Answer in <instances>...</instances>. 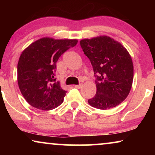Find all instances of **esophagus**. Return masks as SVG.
I'll list each match as a JSON object with an SVG mask.
<instances>
[{"label":"esophagus","instance_id":"esophagus-1","mask_svg":"<svg viewBox=\"0 0 155 155\" xmlns=\"http://www.w3.org/2000/svg\"><path fill=\"white\" fill-rule=\"evenodd\" d=\"M82 84H76V85H75V87L77 88V89H80L82 87Z\"/></svg>","mask_w":155,"mask_h":155}]
</instances>
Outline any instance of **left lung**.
<instances>
[{
  "instance_id": "obj_1",
  "label": "left lung",
  "mask_w": 155,
  "mask_h": 155,
  "mask_svg": "<svg viewBox=\"0 0 155 155\" xmlns=\"http://www.w3.org/2000/svg\"><path fill=\"white\" fill-rule=\"evenodd\" d=\"M96 75L97 93L88 100L92 107L109 109L123 102L133 80V63L130 54L120 42L108 36L80 41Z\"/></svg>"
}]
</instances>
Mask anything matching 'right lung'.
<instances>
[{
    "label": "right lung",
    "mask_w": 155,
    "mask_h": 155,
    "mask_svg": "<svg viewBox=\"0 0 155 155\" xmlns=\"http://www.w3.org/2000/svg\"><path fill=\"white\" fill-rule=\"evenodd\" d=\"M78 39L43 37L29 45L18 63V83L22 96L36 109L48 111L61 104L66 91L54 79L59 57Z\"/></svg>",
    "instance_id": "1"
}]
</instances>
